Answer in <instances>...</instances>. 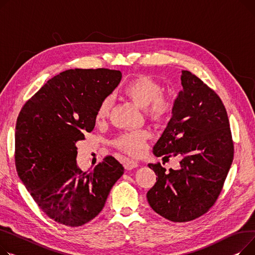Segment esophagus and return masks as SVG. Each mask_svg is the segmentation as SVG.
<instances>
[{"instance_id": "34e87169", "label": "esophagus", "mask_w": 255, "mask_h": 255, "mask_svg": "<svg viewBox=\"0 0 255 255\" xmlns=\"http://www.w3.org/2000/svg\"><path fill=\"white\" fill-rule=\"evenodd\" d=\"M138 167V162L137 161H134V160H130V159H128V160H126V162H125V168H126V170H132V169H134V168H137Z\"/></svg>"}]
</instances>
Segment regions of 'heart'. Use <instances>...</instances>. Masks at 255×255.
I'll return each mask as SVG.
<instances>
[{
    "mask_svg": "<svg viewBox=\"0 0 255 255\" xmlns=\"http://www.w3.org/2000/svg\"><path fill=\"white\" fill-rule=\"evenodd\" d=\"M163 87L156 80L141 75L130 80L123 89L124 95L139 107L145 110L146 116L153 123H164L172 116L175 104L173 100L162 94ZM112 99L104 98L96 112V122L103 123L110 115ZM150 132L147 129H134L126 131L113 141L114 147L131 156L141 155L147 148Z\"/></svg>",
    "mask_w": 255,
    "mask_h": 255,
    "instance_id": "1",
    "label": "heart"
}]
</instances>
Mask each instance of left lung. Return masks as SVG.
Returning <instances> with one entry per match:
<instances>
[{
    "mask_svg": "<svg viewBox=\"0 0 255 255\" xmlns=\"http://www.w3.org/2000/svg\"><path fill=\"white\" fill-rule=\"evenodd\" d=\"M181 84L171 121L153 147L156 156L180 158V169L148 164L157 177L147 201L173 222H187L210 210L234 158L229 117L219 96L189 71H182Z\"/></svg>",
    "mask_w": 255,
    "mask_h": 255,
    "instance_id": "left-lung-1",
    "label": "left lung"
}]
</instances>
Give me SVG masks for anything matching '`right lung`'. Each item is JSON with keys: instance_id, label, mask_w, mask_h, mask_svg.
<instances>
[{"instance_id": "add662e5", "label": "right lung", "mask_w": 255, "mask_h": 255, "mask_svg": "<svg viewBox=\"0 0 255 255\" xmlns=\"http://www.w3.org/2000/svg\"><path fill=\"white\" fill-rule=\"evenodd\" d=\"M109 69H71L49 79L21 108L15 128V166L41 210L67 227L94 219L123 164L108 155L89 172L76 162V142L96 125L101 101L122 80Z\"/></svg>"}]
</instances>
